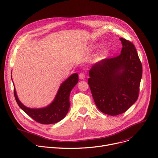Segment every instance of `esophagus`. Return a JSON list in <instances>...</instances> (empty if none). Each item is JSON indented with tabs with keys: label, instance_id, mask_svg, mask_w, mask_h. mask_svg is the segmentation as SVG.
Listing matches in <instances>:
<instances>
[{
	"label": "esophagus",
	"instance_id": "obj_1",
	"mask_svg": "<svg viewBox=\"0 0 158 158\" xmlns=\"http://www.w3.org/2000/svg\"><path fill=\"white\" fill-rule=\"evenodd\" d=\"M79 78L80 80H83L85 78V74L83 72H81L79 73Z\"/></svg>",
	"mask_w": 158,
	"mask_h": 158
}]
</instances>
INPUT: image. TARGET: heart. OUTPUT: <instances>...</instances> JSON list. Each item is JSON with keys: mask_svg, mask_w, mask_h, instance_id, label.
I'll return each mask as SVG.
<instances>
[{"mask_svg": "<svg viewBox=\"0 0 158 158\" xmlns=\"http://www.w3.org/2000/svg\"><path fill=\"white\" fill-rule=\"evenodd\" d=\"M97 47H98L97 45H92L90 49V50H96ZM107 54H108V50L106 49H104L103 51L101 52V53L99 54V59L105 57L106 55H107Z\"/></svg>", "mask_w": 158, "mask_h": 158, "instance_id": "1", "label": "heart"}]
</instances>
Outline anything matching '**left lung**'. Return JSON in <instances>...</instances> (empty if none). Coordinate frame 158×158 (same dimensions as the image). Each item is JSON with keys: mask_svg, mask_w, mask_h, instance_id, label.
Returning <instances> with one entry per match:
<instances>
[{"mask_svg": "<svg viewBox=\"0 0 158 158\" xmlns=\"http://www.w3.org/2000/svg\"><path fill=\"white\" fill-rule=\"evenodd\" d=\"M121 53L105 59L89 71L88 83L98 108L105 114L118 115L137 100L142 77V66L132 42L120 38Z\"/></svg>", "mask_w": 158, "mask_h": 158, "instance_id": "left-lung-1", "label": "left lung"}]
</instances>
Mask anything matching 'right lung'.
<instances>
[{"label":"right lung","instance_id":"1","mask_svg":"<svg viewBox=\"0 0 158 158\" xmlns=\"http://www.w3.org/2000/svg\"><path fill=\"white\" fill-rule=\"evenodd\" d=\"M78 81L77 73L70 76L61 84L54 101L49 106L43 108L32 109L25 106L18 99L15 88L14 95L18 106L35 121L43 124H55L63 119L68 114L70 106V92Z\"/></svg>","mask_w":158,"mask_h":158}]
</instances>
